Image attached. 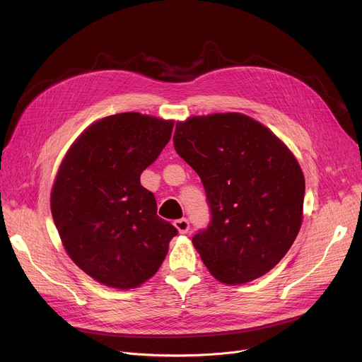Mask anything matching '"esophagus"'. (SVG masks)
Masks as SVG:
<instances>
[{"label":"esophagus","instance_id":"1","mask_svg":"<svg viewBox=\"0 0 362 362\" xmlns=\"http://www.w3.org/2000/svg\"><path fill=\"white\" fill-rule=\"evenodd\" d=\"M175 227L179 230V233H187L189 230V221L186 218H179L175 223Z\"/></svg>","mask_w":362,"mask_h":362}]
</instances>
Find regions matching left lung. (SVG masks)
<instances>
[{
	"label": "left lung",
	"instance_id": "left-lung-1",
	"mask_svg": "<svg viewBox=\"0 0 362 362\" xmlns=\"http://www.w3.org/2000/svg\"><path fill=\"white\" fill-rule=\"evenodd\" d=\"M177 154L202 180L211 220L192 243L221 283L269 273L286 255L302 224L305 179L292 151L240 112L176 123Z\"/></svg>",
	"mask_w": 362,
	"mask_h": 362
}]
</instances>
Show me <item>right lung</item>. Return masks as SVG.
Wrapping results in <instances>:
<instances>
[{
	"mask_svg": "<svg viewBox=\"0 0 362 362\" xmlns=\"http://www.w3.org/2000/svg\"><path fill=\"white\" fill-rule=\"evenodd\" d=\"M173 126L148 114H114L83 130L60 164L51 191L55 227L73 262L104 286H141L177 235L141 185Z\"/></svg>",
	"mask_w": 362,
	"mask_h": 362,
	"instance_id": "obj_1",
	"label": "right lung"
}]
</instances>
